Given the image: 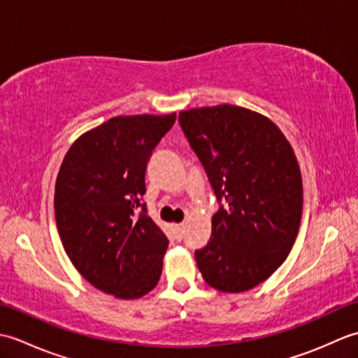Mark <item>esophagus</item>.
Wrapping results in <instances>:
<instances>
[{"label": "esophagus", "mask_w": 358, "mask_h": 358, "mask_svg": "<svg viewBox=\"0 0 358 358\" xmlns=\"http://www.w3.org/2000/svg\"><path fill=\"white\" fill-rule=\"evenodd\" d=\"M183 229H185V224H175V238L181 240V235H183Z\"/></svg>", "instance_id": "1"}]
</instances>
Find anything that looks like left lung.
<instances>
[{
    "instance_id": "left-lung-1",
    "label": "left lung",
    "mask_w": 358,
    "mask_h": 358,
    "mask_svg": "<svg viewBox=\"0 0 358 358\" xmlns=\"http://www.w3.org/2000/svg\"><path fill=\"white\" fill-rule=\"evenodd\" d=\"M178 121L220 203L196 264L218 291H248L275 272L299 234L303 185L294 150L269 118L238 106L183 110Z\"/></svg>"
}]
</instances>
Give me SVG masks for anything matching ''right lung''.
I'll use <instances>...</instances> for the list:
<instances>
[{
  "instance_id": "obj_1",
  "label": "right lung",
  "mask_w": 358,
  "mask_h": 358,
  "mask_svg": "<svg viewBox=\"0 0 358 358\" xmlns=\"http://www.w3.org/2000/svg\"><path fill=\"white\" fill-rule=\"evenodd\" d=\"M171 115L115 117L75 141L59 167L55 220L72 264L90 285L131 300L158 283L169 245L148 215L146 167Z\"/></svg>"
}]
</instances>
